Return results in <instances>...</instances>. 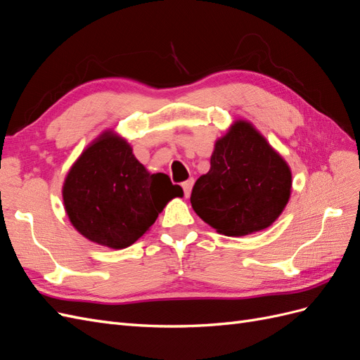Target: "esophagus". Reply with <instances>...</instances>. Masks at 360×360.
I'll use <instances>...</instances> for the list:
<instances>
[{"label":"esophagus","mask_w":360,"mask_h":360,"mask_svg":"<svg viewBox=\"0 0 360 360\" xmlns=\"http://www.w3.org/2000/svg\"><path fill=\"white\" fill-rule=\"evenodd\" d=\"M192 186H193V179H189V180L181 183V188L184 191V197H189L191 191H192Z\"/></svg>","instance_id":"esophagus-1"}]
</instances>
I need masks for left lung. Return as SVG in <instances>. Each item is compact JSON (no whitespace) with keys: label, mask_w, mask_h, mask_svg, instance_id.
I'll return each mask as SVG.
<instances>
[{"label":"left lung","mask_w":360,"mask_h":360,"mask_svg":"<svg viewBox=\"0 0 360 360\" xmlns=\"http://www.w3.org/2000/svg\"><path fill=\"white\" fill-rule=\"evenodd\" d=\"M291 169L255 126L236 120L216 139L210 169L192 189L201 219L228 237L264 230L284 212L291 195Z\"/></svg>","instance_id":"left-lung-1"}]
</instances>
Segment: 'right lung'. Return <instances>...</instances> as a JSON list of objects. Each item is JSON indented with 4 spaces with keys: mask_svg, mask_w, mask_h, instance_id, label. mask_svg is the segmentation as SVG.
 <instances>
[{
    "mask_svg": "<svg viewBox=\"0 0 360 360\" xmlns=\"http://www.w3.org/2000/svg\"><path fill=\"white\" fill-rule=\"evenodd\" d=\"M63 202L75 230L111 249L134 245L183 189L167 174H151L127 141L108 129L86 146L63 183Z\"/></svg>",
    "mask_w": 360,
    "mask_h": 360,
    "instance_id": "1",
    "label": "right lung"
}]
</instances>
